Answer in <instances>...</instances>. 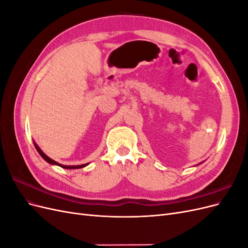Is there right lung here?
<instances>
[{
  "label": "right lung",
  "mask_w": 248,
  "mask_h": 248,
  "mask_svg": "<svg viewBox=\"0 0 248 248\" xmlns=\"http://www.w3.org/2000/svg\"><path fill=\"white\" fill-rule=\"evenodd\" d=\"M34 145H35V148H36V150L37 151H38V153L42 156V158L46 160V161H47L48 163H50V164H54V166H59V167H61V168H63V169H67V170H73V169H81V168H85L86 166H88V163H86V164H80V166H63V164H61V163H59V162H57V161H55V160H52L51 158H49V157L47 156V155H46L44 154L42 151H41V149L37 146L35 142H34Z\"/></svg>",
  "instance_id": "right-lung-1"
}]
</instances>
